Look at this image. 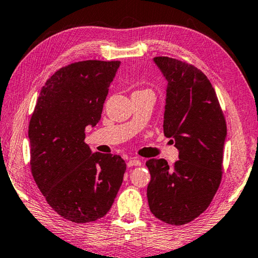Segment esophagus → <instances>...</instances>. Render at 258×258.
I'll list each match as a JSON object with an SVG mask.
<instances>
[{"instance_id":"34e87169","label":"esophagus","mask_w":258,"mask_h":258,"mask_svg":"<svg viewBox=\"0 0 258 258\" xmlns=\"http://www.w3.org/2000/svg\"><path fill=\"white\" fill-rule=\"evenodd\" d=\"M139 165H141V162H140V159H138V158H132V159H130V161L127 162V166L128 167H131V166H139Z\"/></svg>"}]
</instances>
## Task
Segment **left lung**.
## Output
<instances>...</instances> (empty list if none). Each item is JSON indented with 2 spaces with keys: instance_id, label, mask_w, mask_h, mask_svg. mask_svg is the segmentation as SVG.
<instances>
[{
  "instance_id": "left-lung-1",
  "label": "left lung",
  "mask_w": 258,
  "mask_h": 258,
  "mask_svg": "<svg viewBox=\"0 0 258 258\" xmlns=\"http://www.w3.org/2000/svg\"><path fill=\"white\" fill-rule=\"evenodd\" d=\"M154 60L167 80L163 130L173 139L179 159L171 166L164 158L147 161V198L155 217L180 226L207 210L220 185L226 120L201 70L171 57Z\"/></svg>"
}]
</instances>
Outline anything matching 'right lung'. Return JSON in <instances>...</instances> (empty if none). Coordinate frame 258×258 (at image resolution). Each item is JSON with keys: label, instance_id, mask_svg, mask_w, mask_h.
Segmentation results:
<instances>
[{"label": "right lung", "instance_id": "add662e5", "mask_svg": "<svg viewBox=\"0 0 258 258\" xmlns=\"http://www.w3.org/2000/svg\"><path fill=\"white\" fill-rule=\"evenodd\" d=\"M119 64L89 59L60 68L41 88L28 125L36 185L52 210L77 224L107 215L126 171L119 155L92 154L85 144Z\"/></svg>", "mask_w": 258, "mask_h": 258}]
</instances>
